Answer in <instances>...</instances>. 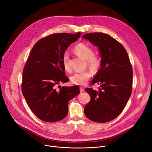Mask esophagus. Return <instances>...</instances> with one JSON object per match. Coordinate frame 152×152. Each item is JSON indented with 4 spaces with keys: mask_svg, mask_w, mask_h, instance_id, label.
Here are the masks:
<instances>
[{
    "mask_svg": "<svg viewBox=\"0 0 152 152\" xmlns=\"http://www.w3.org/2000/svg\"><path fill=\"white\" fill-rule=\"evenodd\" d=\"M84 89L83 88V87H80V91L81 92V93H82V92H84Z\"/></svg>",
    "mask_w": 152,
    "mask_h": 152,
    "instance_id": "34e87169",
    "label": "esophagus"
}]
</instances>
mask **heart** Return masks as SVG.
Returning <instances> with one entry per match:
<instances>
[{
    "label": "heart",
    "mask_w": 152,
    "mask_h": 152,
    "mask_svg": "<svg viewBox=\"0 0 152 152\" xmlns=\"http://www.w3.org/2000/svg\"><path fill=\"white\" fill-rule=\"evenodd\" d=\"M75 53L80 58L86 59L87 65L92 70L96 71L99 68L101 65V59L98 56L94 55V50L91 48L84 44H77L74 48ZM63 65L65 70L70 72L72 71V67L69 60V54L65 52L63 56ZM91 72L89 70H86L82 72L75 73L71 78V81L73 84L76 85L82 86L86 84L91 77Z\"/></svg>",
    "instance_id": "obj_1"
}]
</instances>
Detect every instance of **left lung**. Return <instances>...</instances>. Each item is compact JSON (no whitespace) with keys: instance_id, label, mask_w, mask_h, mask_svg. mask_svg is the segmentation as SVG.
<instances>
[{"instance_id":"1","label":"left lung","mask_w":152,"mask_h":152,"mask_svg":"<svg viewBox=\"0 0 152 152\" xmlns=\"http://www.w3.org/2000/svg\"><path fill=\"white\" fill-rule=\"evenodd\" d=\"M97 46L101 56L100 69L92 84L100 85L98 91L86 88L91 96L84 108L86 116L96 122H107L120 114L132 93V69L123 45L109 35L91 33L82 36Z\"/></svg>"}]
</instances>
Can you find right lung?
<instances>
[{
	"instance_id": "right-lung-1",
	"label": "right lung",
	"mask_w": 152,
	"mask_h": 152,
	"mask_svg": "<svg viewBox=\"0 0 152 152\" xmlns=\"http://www.w3.org/2000/svg\"><path fill=\"white\" fill-rule=\"evenodd\" d=\"M76 34H54L39 40L31 50L23 72L22 93L28 107L40 120L55 122L68 114V104L80 93L77 86H56L69 81L63 65V56Z\"/></svg>"
}]
</instances>
